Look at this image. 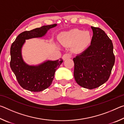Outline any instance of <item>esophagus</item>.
<instances>
[{
    "mask_svg": "<svg viewBox=\"0 0 124 124\" xmlns=\"http://www.w3.org/2000/svg\"><path fill=\"white\" fill-rule=\"evenodd\" d=\"M70 58H71V54H65L62 56V59L63 60H66Z\"/></svg>",
    "mask_w": 124,
    "mask_h": 124,
    "instance_id": "esophagus-1",
    "label": "esophagus"
}]
</instances>
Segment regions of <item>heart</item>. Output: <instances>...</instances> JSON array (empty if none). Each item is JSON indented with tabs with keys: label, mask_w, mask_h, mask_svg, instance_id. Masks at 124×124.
I'll return each instance as SVG.
<instances>
[{
	"label": "heart",
	"mask_w": 124,
	"mask_h": 124,
	"mask_svg": "<svg viewBox=\"0 0 124 124\" xmlns=\"http://www.w3.org/2000/svg\"><path fill=\"white\" fill-rule=\"evenodd\" d=\"M60 43L63 45L71 46L77 51H83L89 46L91 42L92 37L89 31H83L74 29L61 33L59 35Z\"/></svg>",
	"instance_id": "1"
}]
</instances>
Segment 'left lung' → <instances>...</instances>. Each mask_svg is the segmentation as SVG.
<instances>
[{
    "label": "left lung",
    "mask_w": 124,
    "mask_h": 124,
    "mask_svg": "<svg viewBox=\"0 0 124 124\" xmlns=\"http://www.w3.org/2000/svg\"><path fill=\"white\" fill-rule=\"evenodd\" d=\"M91 45L73 58L74 77L80 86L90 90L108 80L115 63L112 41L103 31L91 26Z\"/></svg>",
    "instance_id": "1"
}]
</instances>
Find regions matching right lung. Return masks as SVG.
<instances>
[{
    "instance_id": "1",
    "label": "right lung",
    "mask_w": 124,
    "mask_h": 124,
    "mask_svg": "<svg viewBox=\"0 0 124 124\" xmlns=\"http://www.w3.org/2000/svg\"><path fill=\"white\" fill-rule=\"evenodd\" d=\"M57 24L43 26L29 31H24L18 35L10 48V67L18 83L24 89L31 92H40L51 85L54 73L63 62L61 58L56 61L47 60L38 65H29L24 61L22 48L26 40L41 38L50 29Z\"/></svg>"
}]
</instances>
